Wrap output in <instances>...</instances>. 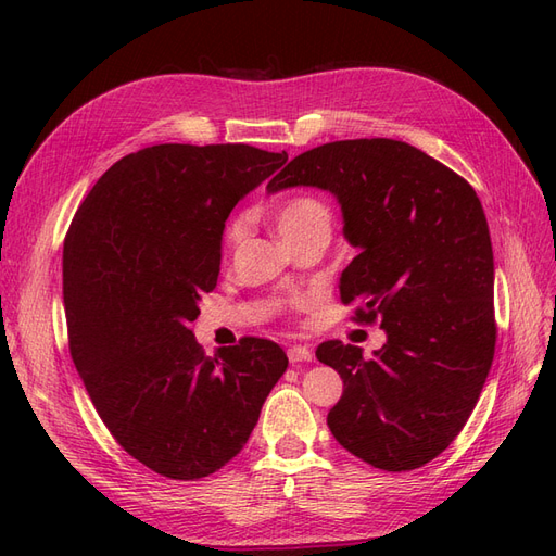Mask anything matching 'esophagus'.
<instances>
[{"mask_svg": "<svg viewBox=\"0 0 556 556\" xmlns=\"http://www.w3.org/2000/svg\"><path fill=\"white\" fill-rule=\"evenodd\" d=\"M288 357H290L292 364L311 362V359H313V352H311V348H306V345H292V348L288 350Z\"/></svg>", "mask_w": 556, "mask_h": 556, "instance_id": "34e87169", "label": "esophagus"}]
</instances>
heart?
Returning <instances> with one entry per match:
<instances>
[{
  "mask_svg": "<svg viewBox=\"0 0 556 556\" xmlns=\"http://www.w3.org/2000/svg\"><path fill=\"white\" fill-rule=\"evenodd\" d=\"M276 229L285 243H294L308 233H327L331 231V211L323 199L313 194H296L280 201L274 211ZM243 233V223H231L227 229V245H233Z\"/></svg>",
  "mask_w": 556,
  "mask_h": 556,
  "instance_id": "1",
  "label": "heart"
}]
</instances>
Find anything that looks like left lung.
<instances>
[{
    "label": "left lung",
    "instance_id": "obj_1",
    "mask_svg": "<svg viewBox=\"0 0 556 556\" xmlns=\"http://www.w3.org/2000/svg\"><path fill=\"white\" fill-rule=\"evenodd\" d=\"M327 190L357 257L341 276L357 323H380L371 359L341 341L315 357L343 378L327 425L348 452L382 470L429 464L473 413L496 345L494 252L470 185L410 143L333 141L306 150L266 185Z\"/></svg>",
    "mask_w": 556,
    "mask_h": 556
}]
</instances>
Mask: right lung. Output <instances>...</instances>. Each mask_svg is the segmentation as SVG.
I'll use <instances>...</instances> for the list:
<instances>
[{
  "label": "right lung",
  "instance_id": "1",
  "mask_svg": "<svg viewBox=\"0 0 556 556\" xmlns=\"http://www.w3.org/2000/svg\"><path fill=\"white\" fill-rule=\"evenodd\" d=\"M285 162L245 143L150 146L94 182L66 231L76 371L113 439L164 478L199 480L237 457L288 368L274 341L245 336L206 357L192 333L225 220Z\"/></svg>",
  "mask_w": 556,
  "mask_h": 556
}]
</instances>
